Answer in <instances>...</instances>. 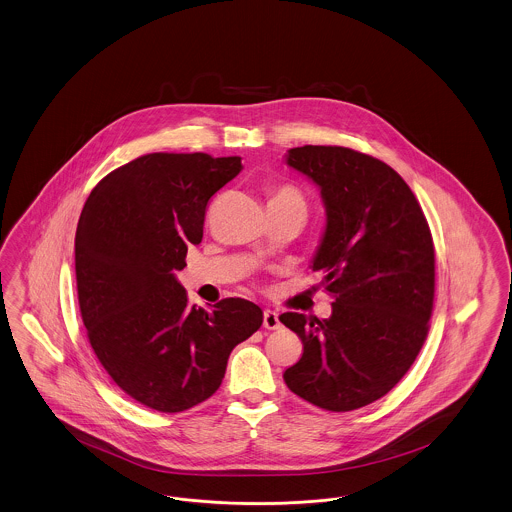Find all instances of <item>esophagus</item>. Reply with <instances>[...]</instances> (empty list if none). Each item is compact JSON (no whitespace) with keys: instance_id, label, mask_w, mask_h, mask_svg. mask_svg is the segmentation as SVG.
<instances>
[{"instance_id":"34e87169","label":"esophagus","mask_w":512,"mask_h":512,"mask_svg":"<svg viewBox=\"0 0 512 512\" xmlns=\"http://www.w3.org/2000/svg\"><path fill=\"white\" fill-rule=\"evenodd\" d=\"M263 326L266 329H280L282 322H280V318H278V314L274 310H265L263 312Z\"/></svg>"}]
</instances>
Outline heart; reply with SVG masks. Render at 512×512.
Segmentation results:
<instances>
[{
    "label": "heart",
    "mask_w": 512,
    "mask_h": 512,
    "mask_svg": "<svg viewBox=\"0 0 512 512\" xmlns=\"http://www.w3.org/2000/svg\"><path fill=\"white\" fill-rule=\"evenodd\" d=\"M278 202H295V204H303L301 194L293 188V186H278L270 192V200L268 204H278Z\"/></svg>",
    "instance_id": "obj_1"
}]
</instances>
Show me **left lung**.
Here are the masks:
<instances>
[{
    "mask_svg": "<svg viewBox=\"0 0 512 512\" xmlns=\"http://www.w3.org/2000/svg\"><path fill=\"white\" fill-rule=\"evenodd\" d=\"M289 167L318 184L326 230L312 259L335 297L318 320L284 312L303 341L291 392L328 411L385 396L423 347L434 303V244L423 209L390 165L345 146H297Z\"/></svg>",
    "mask_w": 512,
    "mask_h": 512,
    "instance_id": "1",
    "label": "left lung"
}]
</instances>
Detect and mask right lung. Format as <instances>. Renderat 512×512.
Here are the masks:
<instances>
[{
  "label": "right lung",
  "mask_w": 512,
  "mask_h": 512,
  "mask_svg": "<svg viewBox=\"0 0 512 512\" xmlns=\"http://www.w3.org/2000/svg\"><path fill=\"white\" fill-rule=\"evenodd\" d=\"M242 158L154 152L108 173L83 205L76 282L87 339L106 373L146 408L179 413L221 387L232 348L263 310L230 297L188 307L177 272L204 236L209 198Z\"/></svg>",
  "instance_id": "1"
}]
</instances>
